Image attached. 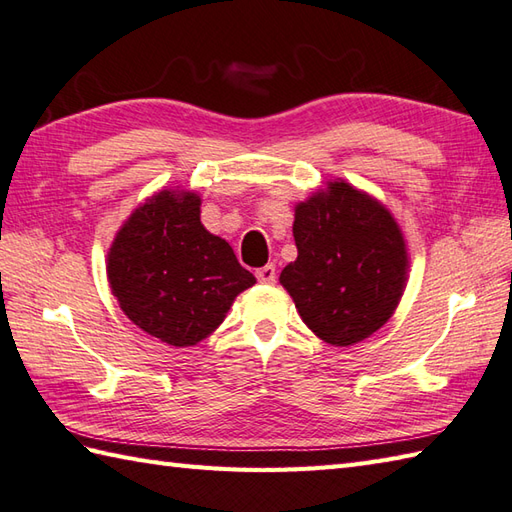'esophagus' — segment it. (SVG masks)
I'll use <instances>...</instances> for the list:
<instances>
[{
	"label": "esophagus",
	"instance_id": "esophagus-1",
	"mask_svg": "<svg viewBox=\"0 0 512 512\" xmlns=\"http://www.w3.org/2000/svg\"><path fill=\"white\" fill-rule=\"evenodd\" d=\"M256 278L258 282H263V285H274L276 282V265H265L256 269Z\"/></svg>",
	"mask_w": 512,
	"mask_h": 512
}]
</instances>
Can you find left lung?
<instances>
[{
    "label": "left lung",
    "instance_id": "obj_1",
    "mask_svg": "<svg viewBox=\"0 0 512 512\" xmlns=\"http://www.w3.org/2000/svg\"><path fill=\"white\" fill-rule=\"evenodd\" d=\"M298 258L280 274L302 322L333 346H352L394 315L410 254L394 214L344 179L295 206Z\"/></svg>",
    "mask_w": 512,
    "mask_h": 512
}]
</instances>
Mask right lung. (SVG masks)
Masks as SVG:
<instances>
[{
	"instance_id": "right-lung-1",
	"label": "right lung",
	"mask_w": 512,
	"mask_h": 512,
	"mask_svg": "<svg viewBox=\"0 0 512 512\" xmlns=\"http://www.w3.org/2000/svg\"><path fill=\"white\" fill-rule=\"evenodd\" d=\"M122 313L160 342L186 348L212 335L238 293L256 285L234 249L201 223V197L164 188L135 208L107 252Z\"/></svg>"
}]
</instances>
